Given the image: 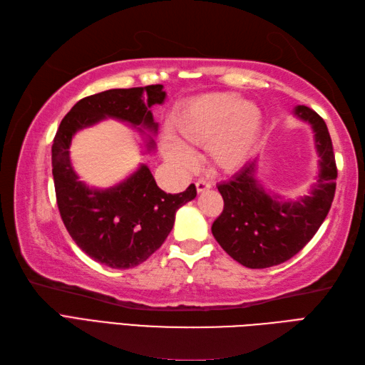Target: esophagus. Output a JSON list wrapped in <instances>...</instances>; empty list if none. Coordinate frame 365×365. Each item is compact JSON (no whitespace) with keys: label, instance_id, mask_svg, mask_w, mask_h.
I'll list each match as a JSON object with an SVG mask.
<instances>
[{"label":"esophagus","instance_id":"34e87169","mask_svg":"<svg viewBox=\"0 0 365 365\" xmlns=\"http://www.w3.org/2000/svg\"><path fill=\"white\" fill-rule=\"evenodd\" d=\"M195 185H197V192L201 193V192H206V190H209L210 187H212V182L206 181V180H198Z\"/></svg>","mask_w":365,"mask_h":365}]
</instances>
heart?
I'll use <instances>...</instances> for the list:
<instances>
[{
  "label": "heart",
  "instance_id": "1",
  "mask_svg": "<svg viewBox=\"0 0 365 365\" xmlns=\"http://www.w3.org/2000/svg\"><path fill=\"white\" fill-rule=\"evenodd\" d=\"M262 125L257 104L239 100L234 93H207L185 103L172 121L178 140L190 147H209V156L220 170H236L255 147ZM170 156L189 167L193 158L187 150L173 147Z\"/></svg>",
  "mask_w": 365,
  "mask_h": 365
}]
</instances>
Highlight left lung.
Returning <instances> with one entry per match:
<instances>
[{"label":"left lung","mask_w":365,"mask_h":365,"mask_svg":"<svg viewBox=\"0 0 365 365\" xmlns=\"http://www.w3.org/2000/svg\"><path fill=\"white\" fill-rule=\"evenodd\" d=\"M294 114L311 125L320 158L309 195L282 201L267 193L256 180L257 159L217 185L225 206L212 234L234 261L248 269H267L294 257L319 231L333 203L337 167L327 123L307 106H297Z\"/></svg>","instance_id":"obj_1"}]
</instances>
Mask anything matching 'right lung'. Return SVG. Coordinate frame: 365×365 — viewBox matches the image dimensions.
<instances>
[{"label":"right lung","instance_id":"1","mask_svg":"<svg viewBox=\"0 0 365 365\" xmlns=\"http://www.w3.org/2000/svg\"><path fill=\"white\" fill-rule=\"evenodd\" d=\"M162 88L160 84L110 88L86 96L62 118L53 140V178L62 222L87 256L110 269H133L147 261L172 231L176 210L197 197V187L190 184L181 193H165L142 164L114 187L91 189L71 167L70 143L81 129L108 117L156 133L150 109L164 103ZM142 128L137 129L143 134ZM147 148H155L151 137Z\"/></svg>","mask_w":365,"mask_h":365}]
</instances>
